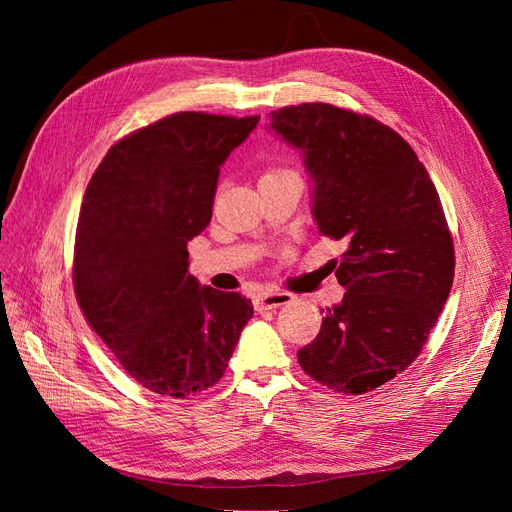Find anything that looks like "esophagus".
Segmentation results:
<instances>
[{"label": "esophagus", "mask_w": 512, "mask_h": 512, "mask_svg": "<svg viewBox=\"0 0 512 512\" xmlns=\"http://www.w3.org/2000/svg\"><path fill=\"white\" fill-rule=\"evenodd\" d=\"M294 299V294L284 292V290H267L260 292L258 297H254V307L256 312H267V309H277L282 305H288Z\"/></svg>", "instance_id": "1"}]
</instances>
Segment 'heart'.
Returning <instances> with one entry per match:
<instances>
[{
  "label": "heart",
  "mask_w": 512,
  "mask_h": 512,
  "mask_svg": "<svg viewBox=\"0 0 512 512\" xmlns=\"http://www.w3.org/2000/svg\"><path fill=\"white\" fill-rule=\"evenodd\" d=\"M280 173H288V170H286V168H271V170H267L265 177H269V175H280Z\"/></svg>",
  "instance_id": "1"
}]
</instances>
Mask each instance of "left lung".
<instances>
[{
	"instance_id": "obj_1",
	"label": "left lung",
	"mask_w": 512,
	"mask_h": 512,
	"mask_svg": "<svg viewBox=\"0 0 512 512\" xmlns=\"http://www.w3.org/2000/svg\"><path fill=\"white\" fill-rule=\"evenodd\" d=\"M269 117L305 153L320 235L348 245L333 260L344 301L327 307L299 365L327 389L369 393L414 363L451 292L455 247L438 190L414 149L374 117L324 102Z\"/></svg>"
}]
</instances>
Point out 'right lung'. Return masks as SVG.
Returning <instances> with one entry per match:
<instances>
[{
	"label": "right lung",
	"instance_id": "1",
	"mask_svg": "<svg viewBox=\"0 0 512 512\" xmlns=\"http://www.w3.org/2000/svg\"><path fill=\"white\" fill-rule=\"evenodd\" d=\"M258 115H168L106 151L76 224L72 282L89 327L145 389L185 399L218 384L252 301L200 288L188 241L211 222L220 166Z\"/></svg>",
	"mask_w": 512,
	"mask_h": 512
}]
</instances>
